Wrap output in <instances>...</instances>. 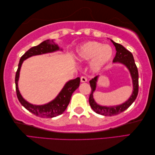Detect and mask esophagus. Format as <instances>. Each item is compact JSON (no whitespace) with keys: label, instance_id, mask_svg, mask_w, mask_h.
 Segmentation results:
<instances>
[{"label":"esophagus","instance_id":"obj_1","mask_svg":"<svg viewBox=\"0 0 155 155\" xmlns=\"http://www.w3.org/2000/svg\"><path fill=\"white\" fill-rule=\"evenodd\" d=\"M81 83H86V82H87V78L85 77H82L81 78Z\"/></svg>","mask_w":155,"mask_h":155}]
</instances>
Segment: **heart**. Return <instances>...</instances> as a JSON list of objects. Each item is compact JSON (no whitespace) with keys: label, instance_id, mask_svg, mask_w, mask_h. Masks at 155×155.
<instances>
[{"label":"heart","instance_id":"obj_1","mask_svg":"<svg viewBox=\"0 0 155 155\" xmlns=\"http://www.w3.org/2000/svg\"><path fill=\"white\" fill-rule=\"evenodd\" d=\"M77 58L81 61L91 60V71L97 72L109 62L113 56V48L109 45L89 41L82 45L77 51Z\"/></svg>","mask_w":155,"mask_h":155}]
</instances>
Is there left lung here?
<instances>
[{
	"label": "left lung",
	"mask_w": 155,
	"mask_h": 155,
	"mask_svg": "<svg viewBox=\"0 0 155 155\" xmlns=\"http://www.w3.org/2000/svg\"><path fill=\"white\" fill-rule=\"evenodd\" d=\"M114 46L116 48V55L113 59V63L120 64L124 65L130 72L131 79L133 83V92L130 97L122 104L113 106H103L98 104L95 101L93 94L97 89V83L99 76H97L93 79L90 81V84L91 87V93L89 97V104L95 113L103 116H114L120 114L122 112L127 110L133 102L135 101L139 92V73H138L137 67L134 62L133 55L130 51L127 50L123 45H121L111 40Z\"/></svg>",
	"instance_id": "left-lung-1"
}]
</instances>
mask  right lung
<instances>
[{"instance_id":"add662e5","label":"right lung","mask_w":155,"mask_h":155,"mask_svg":"<svg viewBox=\"0 0 155 155\" xmlns=\"http://www.w3.org/2000/svg\"><path fill=\"white\" fill-rule=\"evenodd\" d=\"M57 51H63V49L56 44L54 40L44 41L37 46H35L29 49L23 54L20 59L17 71L15 76L16 91L18 99L21 104L26 109L31 112L32 114L42 118H53L58 115H61L64 112L66 108L70 103L72 93L77 89L80 85L81 78H76L75 79L69 80L62 87L53 100L44 104H34L30 103L22 97L18 89V80L20 77V72L22 64L24 61L33 56L42 55Z\"/></svg>"}]
</instances>
